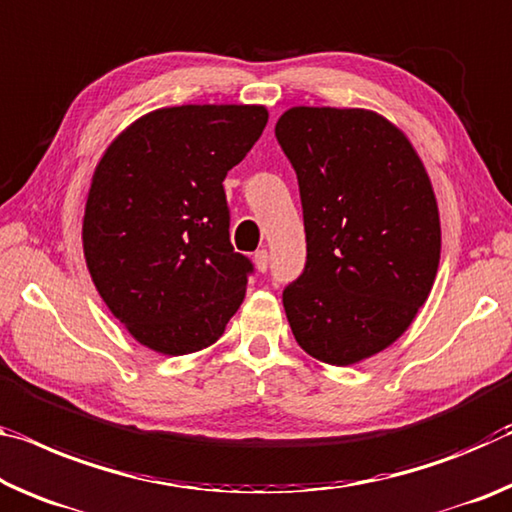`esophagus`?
I'll return each mask as SVG.
<instances>
[{
	"mask_svg": "<svg viewBox=\"0 0 512 512\" xmlns=\"http://www.w3.org/2000/svg\"><path fill=\"white\" fill-rule=\"evenodd\" d=\"M253 262H255V269L259 273H264L266 269H269V253H266V250H257V253L253 255Z\"/></svg>",
	"mask_w": 512,
	"mask_h": 512,
	"instance_id": "34e87169",
	"label": "esophagus"
}]
</instances>
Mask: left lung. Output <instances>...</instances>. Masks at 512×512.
I'll use <instances>...</instances> for the list:
<instances>
[{
    "label": "left lung",
    "mask_w": 512,
    "mask_h": 512,
    "mask_svg": "<svg viewBox=\"0 0 512 512\" xmlns=\"http://www.w3.org/2000/svg\"><path fill=\"white\" fill-rule=\"evenodd\" d=\"M275 136L303 202L307 264L282 294L310 358L351 367L392 346L431 294L440 209L424 161L371 109L291 107Z\"/></svg>",
    "instance_id": "1"
}]
</instances>
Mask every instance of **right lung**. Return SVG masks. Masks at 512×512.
<instances>
[{
    "mask_svg": "<svg viewBox=\"0 0 512 512\" xmlns=\"http://www.w3.org/2000/svg\"><path fill=\"white\" fill-rule=\"evenodd\" d=\"M264 104L161 107L97 161L81 221L111 314L161 355L205 351L246 298L253 266L230 243L223 180L262 136Z\"/></svg>",
    "mask_w": 512,
    "mask_h": 512,
    "instance_id": "right-lung-1",
    "label": "right lung"
}]
</instances>
